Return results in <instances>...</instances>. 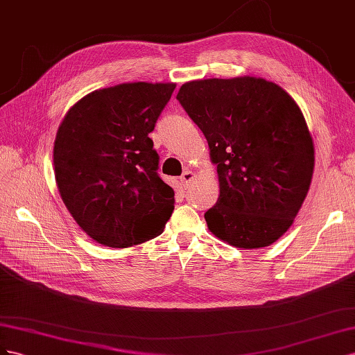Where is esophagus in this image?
<instances>
[{
    "label": "esophagus",
    "mask_w": 355,
    "mask_h": 355,
    "mask_svg": "<svg viewBox=\"0 0 355 355\" xmlns=\"http://www.w3.org/2000/svg\"><path fill=\"white\" fill-rule=\"evenodd\" d=\"M195 178V174L191 171H189V169H186L184 172H183V175L180 177V181H181V184L183 186H187L191 180Z\"/></svg>",
    "instance_id": "esophagus-1"
}]
</instances>
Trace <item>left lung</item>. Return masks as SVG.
I'll return each instance as SVG.
<instances>
[{
  "mask_svg": "<svg viewBox=\"0 0 355 355\" xmlns=\"http://www.w3.org/2000/svg\"><path fill=\"white\" fill-rule=\"evenodd\" d=\"M178 103L204 132L220 196L208 229L238 248H261L293 225L313 172V144L300 108L263 78H207L180 87Z\"/></svg>",
  "mask_w": 355,
  "mask_h": 355,
  "instance_id": "left-lung-1",
  "label": "left lung"
}]
</instances>
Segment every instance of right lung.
Instances as JSON below:
<instances>
[{"label": "right lung", "mask_w": 355, "mask_h": 355, "mask_svg": "<svg viewBox=\"0 0 355 355\" xmlns=\"http://www.w3.org/2000/svg\"><path fill=\"white\" fill-rule=\"evenodd\" d=\"M174 83H125L95 90L59 126L53 164L59 193L77 225L107 247L156 238L174 211L148 137Z\"/></svg>", "instance_id": "add662e5"}]
</instances>
